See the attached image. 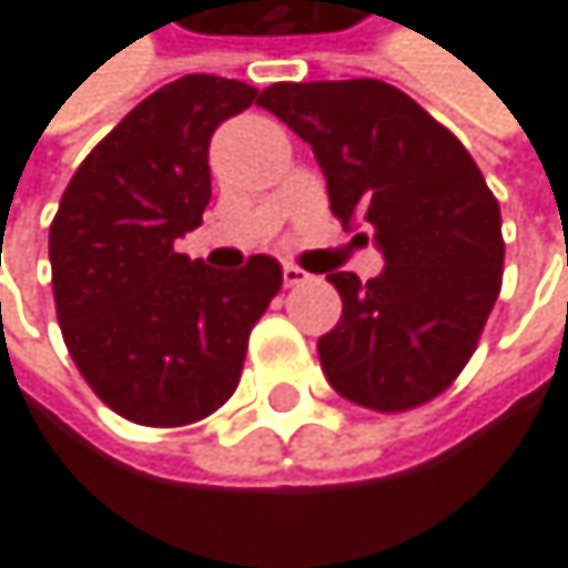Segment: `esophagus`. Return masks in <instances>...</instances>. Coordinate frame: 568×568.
I'll return each mask as SVG.
<instances>
[{"label": "esophagus", "instance_id": "esophagus-1", "mask_svg": "<svg viewBox=\"0 0 568 568\" xmlns=\"http://www.w3.org/2000/svg\"><path fill=\"white\" fill-rule=\"evenodd\" d=\"M282 282H286V286H303V282H310V272L286 262V265H282Z\"/></svg>", "mask_w": 568, "mask_h": 568}]
</instances>
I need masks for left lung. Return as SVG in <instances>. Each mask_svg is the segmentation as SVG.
<instances>
[{"instance_id":"1","label":"left lung","mask_w":568,"mask_h":568,"mask_svg":"<svg viewBox=\"0 0 568 568\" xmlns=\"http://www.w3.org/2000/svg\"><path fill=\"white\" fill-rule=\"evenodd\" d=\"M262 108L326 176L331 211L371 224L382 275L334 272L341 323L316 351L337 395L405 412L446 392L477 351L505 275L500 207L474 156L405 91L375 81H278Z\"/></svg>"}]
</instances>
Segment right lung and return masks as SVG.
Instances as JSON below:
<instances>
[{
    "mask_svg": "<svg viewBox=\"0 0 568 568\" xmlns=\"http://www.w3.org/2000/svg\"><path fill=\"white\" fill-rule=\"evenodd\" d=\"M258 91L186 74L139 101L78 166L50 224L60 334L94 395L139 426H190L237 388L248 334L282 286L252 255L214 272L176 252L211 204L207 145Z\"/></svg>",
    "mask_w": 568,
    "mask_h": 568,
    "instance_id": "1",
    "label": "right lung"
}]
</instances>
